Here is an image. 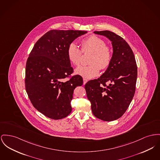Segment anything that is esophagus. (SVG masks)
Instances as JSON below:
<instances>
[{"label":"esophagus","mask_w":160,"mask_h":160,"mask_svg":"<svg viewBox=\"0 0 160 160\" xmlns=\"http://www.w3.org/2000/svg\"><path fill=\"white\" fill-rule=\"evenodd\" d=\"M83 85H85L86 83H87V82H88V80L86 79V78H83Z\"/></svg>","instance_id":"34e87169"}]
</instances>
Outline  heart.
Here are the masks:
<instances>
[{
  "label": "heart",
  "instance_id": "b5f03b06",
  "mask_svg": "<svg viewBox=\"0 0 160 160\" xmlns=\"http://www.w3.org/2000/svg\"><path fill=\"white\" fill-rule=\"evenodd\" d=\"M82 50L83 52L92 53L89 63V65L81 66L75 69L76 74L86 78H92L98 75L100 70L107 69L112 60V51L106 45L102 38L92 35L82 42ZM67 56L69 62L74 65L78 66L81 63L82 51L74 43H71L67 49Z\"/></svg>",
  "mask_w": 160,
  "mask_h": 160
}]
</instances>
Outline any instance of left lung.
I'll list each match as a JSON object with an SVG mask.
<instances>
[{"label": "left lung", "instance_id": "1", "mask_svg": "<svg viewBox=\"0 0 160 160\" xmlns=\"http://www.w3.org/2000/svg\"><path fill=\"white\" fill-rule=\"evenodd\" d=\"M112 43L111 64L98 78L85 88L94 116L106 122L120 118L128 108L135 91L137 66L133 51L120 36L109 31H94ZM109 82V85L105 83Z\"/></svg>", "mask_w": 160, "mask_h": 160}]
</instances>
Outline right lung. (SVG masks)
Segmentation results:
<instances>
[{"label": "right lung", "mask_w": 160, "mask_h": 160, "mask_svg": "<svg viewBox=\"0 0 160 160\" xmlns=\"http://www.w3.org/2000/svg\"><path fill=\"white\" fill-rule=\"evenodd\" d=\"M87 31L51 30L38 39L27 62L25 88L34 107L53 120L67 117L72 111L71 101L77 86L83 85V78L74 75L67 56V49Z\"/></svg>", "instance_id": "add662e5"}]
</instances>
